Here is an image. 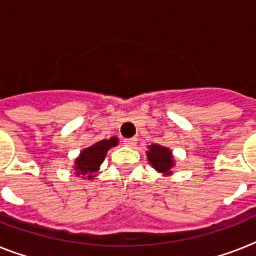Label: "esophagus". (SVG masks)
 <instances>
[{
	"mask_svg": "<svg viewBox=\"0 0 256 256\" xmlns=\"http://www.w3.org/2000/svg\"><path fill=\"white\" fill-rule=\"evenodd\" d=\"M124 142L126 146H130V148H132V146H136V138H128V140H124Z\"/></svg>",
	"mask_w": 256,
	"mask_h": 256,
	"instance_id": "esophagus-1",
	"label": "esophagus"
}]
</instances>
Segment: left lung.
Returning a JSON list of instances; mask_svg holds the SVG:
<instances>
[{
	"mask_svg": "<svg viewBox=\"0 0 256 256\" xmlns=\"http://www.w3.org/2000/svg\"><path fill=\"white\" fill-rule=\"evenodd\" d=\"M146 154H148V160L150 164L158 172H162L164 175L171 174V168H174L175 162L170 148L156 144L148 146V152Z\"/></svg>",
	"mask_w": 256,
	"mask_h": 256,
	"instance_id": "left-lung-1",
	"label": "left lung"
}]
</instances>
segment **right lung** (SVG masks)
<instances>
[{"label":"right lung","mask_w":256,"mask_h":256,"mask_svg":"<svg viewBox=\"0 0 256 256\" xmlns=\"http://www.w3.org/2000/svg\"><path fill=\"white\" fill-rule=\"evenodd\" d=\"M118 144V138L112 136L110 140H102L96 142L90 148L82 150L80 156L74 162V170L77 175H86V178L92 179L96 170L100 168V164L104 162V156L112 148Z\"/></svg>","instance_id":"add662e5"}]
</instances>
